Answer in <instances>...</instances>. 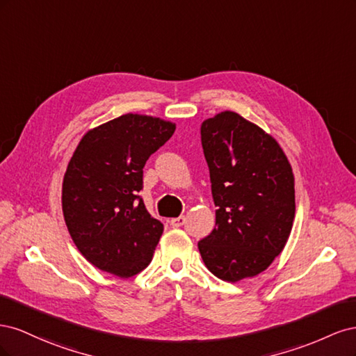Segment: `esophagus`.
I'll return each instance as SVG.
<instances>
[{"label":"esophagus","instance_id":"esophagus-1","mask_svg":"<svg viewBox=\"0 0 356 356\" xmlns=\"http://www.w3.org/2000/svg\"><path fill=\"white\" fill-rule=\"evenodd\" d=\"M184 222H186L184 215H181V217H178V218L170 220V225H174V227H181V225H184Z\"/></svg>","mask_w":356,"mask_h":356}]
</instances>
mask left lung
Listing matches in <instances>:
<instances>
[{
	"label": "left lung",
	"mask_w": 356,
	"mask_h": 356,
	"mask_svg": "<svg viewBox=\"0 0 356 356\" xmlns=\"http://www.w3.org/2000/svg\"><path fill=\"white\" fill-rule=\"evenodd\" d=\"M200 139L217 211L197 246L211 273L238 282L284 250L296 215L293 169L270 135L232 111L204 120Z\"/></svg>",
	"instance_id": "obj_1"
}]
</instances>
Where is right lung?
<instances>
[{
	"instance_id": "right-lung-1",
	"label": "right lung",
	"mask_w": 356,
	"mask_h": 356,
	"mask_svg": "<svg viewBox=\"0 0 356 356\" xmlns=\"http://www.w3.org/2000/svg\"><path fill=\"white\" fill-rule=\"evenodd\" d=\"M175 124L124 114L88 132L75 149L62 187L71 238L86 260L129 277L152 261L163 224L139 191L148 157L174 135Z\"/></svg>"
}]
</instances>
